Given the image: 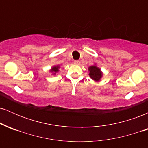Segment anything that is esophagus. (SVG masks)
I'll return each mask as SVG.
<instances>
[{
    "mask_svg": "<svg viewBox=\"0 0 148 148\" xmlns=\"http://www.w3.org/2000/svg\"><path fill=\"white\" fill-rule=\"evenodd\" d=\"M74 63L75 64H77V65H79V64H80V63H81V62H80L79 60H74Z\"/></svg>",
    "mask_w": 148,
    "mask_h": 148,
    "instance_id": "34e87169",
    "label": "esophagus"
}]
</instances>
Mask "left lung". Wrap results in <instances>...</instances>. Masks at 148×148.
<instances>
[{
  "instance_id": "1",
  "label": "left lung",
  "mask_w": 148,
  "mask_h": 148,
  "mask_svg": "<svg viewBox=\"0 0 148 148\" xmlns=\"http://www.w3.org/2000/svg\"><path fill=\"white\" fill-rule=\"evenodd\" d=\"M89 76L92 79L95 81H99L103 76V73L99 67H98L95 64L88 67Z\"/></svg>"
}]
</instances>
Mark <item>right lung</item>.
<instances>
[{
    "label": "right lung",
    "mask_w": 148,
    "mask_h": 148,
    "mask_svg": "<svg viewBox=\"0 0 148 148\" xmlns=\"http://www.w3.org/2000/svg\"><path fill=\"white\" fill-rule=\"evenodd\" d=\"M59 69H60V65H56L51 67V69H50V72L52 73V74L53 75H56L57 72H59Z\"/></svg>",
    "instance_id": "right-lung-1"
}]
</instances>
